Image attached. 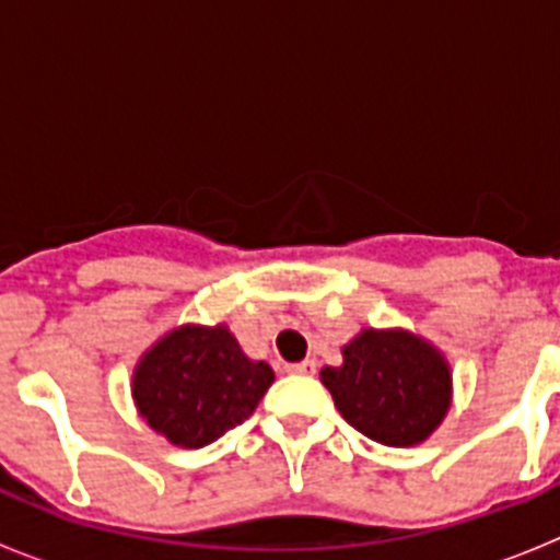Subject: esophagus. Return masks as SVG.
Returning a JSON list of instances; mask_svg holds the SVG:
<instances>
[{"label": "esophagus", "mask_w": 560, "mask_h": 560, "mask_svg": "<svg viewBox=\"0 0 560 560\" xmlns=\"http://www.w3.org/2000/svg\"><path fill=\"white\" fill-rule=\"evenodd\" d=\"M285 373H291V375H314L316 373V361L305 359V361H300V364H289V368H285Z\"/></svg>", "instance_id": "obj_1"}]
</instances>
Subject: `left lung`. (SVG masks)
<instances>
[{"instance_id":"left-lung-1","label":"left lung","mask_w":560,"mask_h":560,"mask_svg":"<svg viewBox=\"0 0 560 560\" xmlns=\"http://www.w3.org/2000/svg\"><path fill=\"white\" fill-rule=\"evenodd\" d=\"M319 381L341 418L381 446H418L452 409V364L407 328H361L341 348L339 368H323Z\"/></svg>"}]
</instances>
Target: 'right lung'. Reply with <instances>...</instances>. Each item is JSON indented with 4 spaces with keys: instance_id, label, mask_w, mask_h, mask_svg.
<instances>
[{
    "instance_id": "obj_1",
    "label": "right lung",
    "mask_w": 560,
    "mask_h": 560,
    "mask_svg": "<svg viewBox=\"0 0 560 560\" xmlns=\"http://www.w3.org/2000/svg\"><path fill=\"white\" fill-rule=\"evenodd\" d=\"M271 384L275 370L249 359L224 323H185L162 334L133 364L131 398L167 443L201 448L244 423Z\"/></svg>"
}]
</instances>
